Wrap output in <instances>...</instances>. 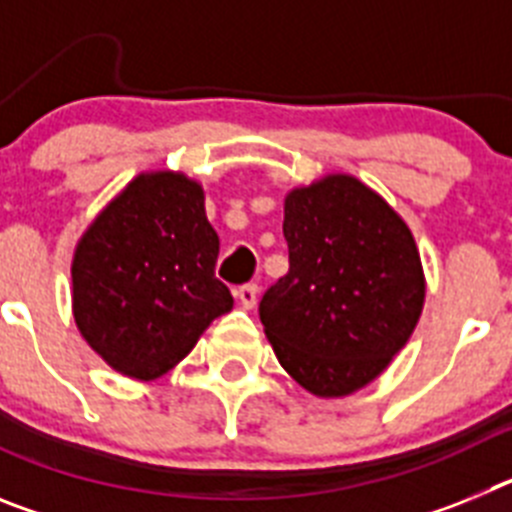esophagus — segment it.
<instances>
[{
    "mask_svg": "<svg viewBox=\"0 0 512 512\" xmlns=\"http://www.w3.org/2000/svg\"><path fill=\"white\" fill-rule=\"evenodd\" d=\"M235 297H238V302H241L246 310H251V307L256 305V300H259V287H256V284H243V287L235 289Z\"/></svg>",
    "mask_w": 512,
    "mask_h": 512,
    "instance_id": "obj_1",
    "label": "esophagus"
}]
</instances>
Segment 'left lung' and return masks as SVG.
<instances>
[{"label":"left lung","instance_id":"8db88e82","mask_svg":"<svg viewBox=\"0 0 512 512\" xmlns=\"http://www.w3.org/2000/svg\"><path fill=\"white\" fill-rule=\"evenodd\" d=\"M289 271L259 315L284 372L318 397H346L390 366L425 302L408 223L356 176L328 174L284 197Z\"/></svg>","mask_w":512,"mask_h":512}]
</instances>
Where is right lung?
<instances>
[{
	"label": "right lung",
	"mask_w": 512,
	"mask_h": 512,
	"mask_svg": "<svg viewBox=\"0 0 512 512\" xmlns=\"http://www.w3.org/2000/svg\"><path fill=\"white\" fill-rule=\"evenodd\" d=\"M217 253L202 184L179 171L138 174L76 243V328L115 372L161 377L233 310Z\"/></svg>",
	"instance_id": "add662e5"
}]
</instances>
